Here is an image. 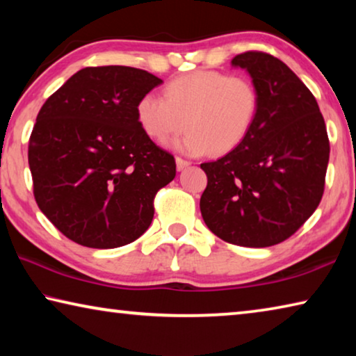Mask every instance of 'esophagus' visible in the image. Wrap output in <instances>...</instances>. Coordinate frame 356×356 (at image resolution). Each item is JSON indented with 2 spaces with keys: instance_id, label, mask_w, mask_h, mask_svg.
Returning <instances> with one entry per match:
<instances>
[{
  "instance_id": "esophagus-1",
  "label": "esophagus",
  "mask_w": 356,
  "mask_h": 356,
  "mask_svg": "<svg viewBox=\"0 0 356 356\" xmlns=\"http://www.w3.org/2000/svg\"><path fill=\"white\" fill-rule=\"evenodd\" d=\"M186 166H190V161H186V160H182V159H176V168H177V171H182V170H185Z\"/></svg>"
}]
</instances>
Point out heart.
Wrapping results in <instances>:
<instances>
[{"label":"heart","mask_w":356,"mask_h":356,"mask_svg":"<svg viewBox=\"0 0 356 356\" xmlns=\"http://www.w3.org/2000/svg\"><path fill=\"white\" fill-rule=\"evenodd\" d=\"M135 111L141 130L154 141L170 140L185 125L188 130L174 141V147L186 155L209 150L221 155L237 149L250 135L259 94L248 78L196 70L168 83L163 99L143 95Z\"/></svg>","instance_id":"1"}]
</instances>
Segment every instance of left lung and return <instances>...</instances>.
<instances>
[{
    "mask_svg": "<svg viewBox=\"0 0 356 356\" xmlns=\"http://www.w3.org/2000/svg\"><path fill=\"white\" fill-rule=\"evenodd\" d=\"M232 67L248 72L259 111L246 140L202 163L204 222L227 243L264 248L284 242L322 200L330 159L327 127L305 83L262 51H246Z\"/></svg>",
    "mask_w": 356,
    "mask_h": 356,
    "instance_id": "1",
    "label": "left lung"
}]
</instances>
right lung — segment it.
<instances>
[{"instance_id":"1","label":"right lung","mask_w":356,"mask_h":356,"mask_svg":"<svg viewBox=\"0 0 356 356\" xmlns=\"http://www.w3.org/2000/svg\"><path fill=\"white\" fill-rule=\"evenodd\" d=\"M163 81L125 65L86 67L50 95L28 147L34 197L65 237L88 248L135 242L176 161L141 130L136 104Z\"/></svg>"}]
</instances>
